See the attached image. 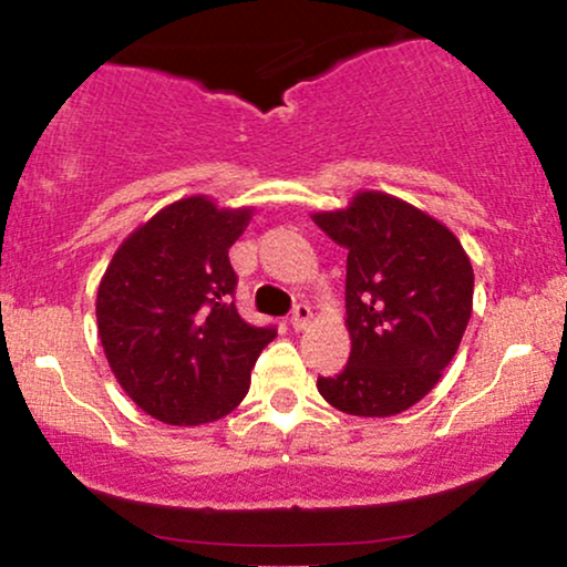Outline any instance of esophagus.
Listing matches in <instances>:
<instances>
[{"instance_id":"esophagus-1","label":"esophagus","mask_w":567,"mask_h":567,"mask_svg":"<svg viewBox=\"0 0 567 567\" xmlns=\"http://www.w3.org/2000/svg\"><path fill=\"white\" fill-rule=\"evenodd\" d=\"M309 322H311V309L306 303H298L290 315V324L296 330H306L309 328Z\"/></svg>"}]
</instances>
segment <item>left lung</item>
<instances>
[{
	"label": "left lung",
	"instance_id": "1",
	"mask_svg": "<svg viewBox=\"0 0 567 567\" xmlns=\"http://www.w3.org/2000/svg\"><path fill=\"white\" fill-rule=\"evenodd\" d=\"M347 247L351 351L317 389L349 415L386 419L432 392L472 317L474 271L458 237L419 207L360 192L349 207L315 213Z\"/></svg>",
	"mask_w": 567,
	"mask_h": 567
}]
</instances>
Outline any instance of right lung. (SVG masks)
<instances>
[{"label":"right lung","instance_id":"right-lung-1","mask_svg":"<svg viewBox=\"0 0 567 567\" xmlns=\"http://www.w3.org/2000/svg\"><path fill=\"white\" fill-rule=\"evenodd\" d=\"M252 207H218L205 194L162 207L116 247L97 285V336L114 379L162 424L224 419L250 389V370L275 328L234 306L229 247Z\"/></svg>","mask_w":567,"mask_h":567}]
</instances>
